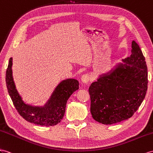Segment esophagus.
<instances>
[{
  "instance_id": "34e87169",
  "label": "esophagus",
  "mask_w": 153,
  "mask_h": 153,
  "mask_svg": "<svg viewBox=\"0 0 153 153\" xmlns=\"http://www.w3.org/2000/svg\"><path fill=\"white\" fill-rule=\"evenodd\" d=\"M89 79H90V77L88 76V75H87V74H85V75H83L81 77V80L83 83H87L89 81Z\"/></svg>"
}]
</instances>
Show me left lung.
Returning a JSON list of instances; mask_svg holds the SVG:
<instances>
[{
	"label": "left lung",
	"instance_id": "obj_1",
	"mask_svg": "<svg viewBox=\"0 0 153 153\" xmlns=\"http://www.w3.org/2000/svg\"><path fill=\"white\" fill-rule=\"evenodd\" d=\"M117 62L90 86L91 112L96 121L111 125L130 118L142 104L147 90V68L138 43L131 56Z\"/></svg>",
	"mask_w": 153,
	"mask_h": 153
}]
</instances>
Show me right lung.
Wrapping results in <instances>:
<instances>
[{
    "label": "right lung",
    "instance_id": "right-lung-1",
    "mask_svg": "<svg viewBox=\"0 0 153 153\" xmlns=\"http://www.w3.org/2000/svg\"><path fill=\"white\" fill-rule=\"evenodd\" d=\"M12 61L13 59L11 57L6 73V83L10 96L19 114L29 122L41 126H53L58 124L63 118L70 96L79 89V82L72 78L62 80L43 105L27 103L16 88L13 77Z\"/></svg>",
    "mask_w": 153,
    "mask_h": 153
}]
</instances>
